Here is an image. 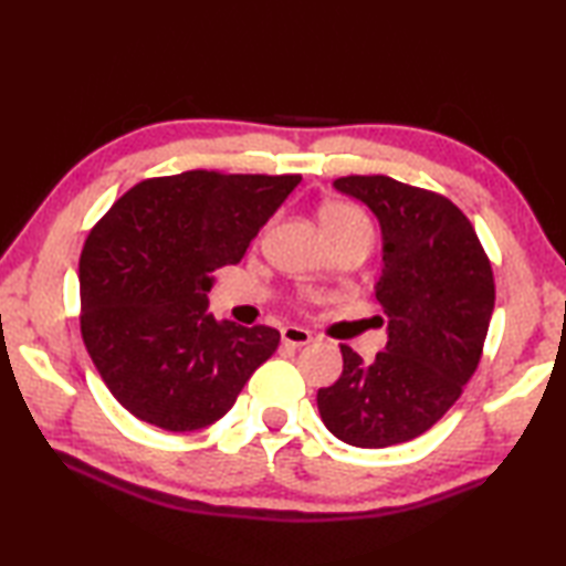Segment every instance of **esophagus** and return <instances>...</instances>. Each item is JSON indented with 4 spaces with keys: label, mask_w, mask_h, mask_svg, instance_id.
Wrapping results in <instances>:
<instances>
[{
    "label": "esophagus",
    "mask_w": 566,
    "mask_h": 566,
    "mask_svg": "<svg viewBox=\"0 0 566 566\" xmlns=\"http://www.w3.org/2000/svg\"><path fill=\"white\" fill-rule=\"evenodd\" d=\"M314 337H312V332L310 329H304V327H284L282 329V342L284 344H290V347H306V344H310Z\"/></svg>",
    "instance_id": "1"
}]
</instances>
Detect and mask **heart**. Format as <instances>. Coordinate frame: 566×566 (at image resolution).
Wrapping results in <instances>:
<instances>
[{"mask_svg":"<svg viewBox=\"0 0 566 566\" xmlns=\"http://www.w3.org/2000/svg\"><path fill=\"white\" fill-rule=\"evenodd\" d=\"M319 222H322V229H324V234H327V237L361 234V237L371 239L369 219L364 217L359 209H354L349 205H339V202L324 205L322 212H319Z\"/></svg>","mask_w":566,"mask_h":566,"instance_id":"heart-1","label":"heart"}]
</instances>
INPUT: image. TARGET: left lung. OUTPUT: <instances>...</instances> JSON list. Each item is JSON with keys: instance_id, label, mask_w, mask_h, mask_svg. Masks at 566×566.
Here are the masks:
<instances>
[{"instance_id": "left-lung-1", "label": "left lung", "mask_w": 566, "mask_h": 566, "mask_svg": "<svg viewBox=\"0 0 566 566\" xmlns=\"http://www.w3.org/2000/svg\"><path fill=\"white\" fill-rule=\"evenodd\" d=\"M334 189L379 222L375 294L387 347L364 361L342 344V377L317 391V407L342 442L381 449L424 434L462 395L490 329L494 276L474 227L447 197L385 175L342 177Z\"/></svg>"}]
</instances>
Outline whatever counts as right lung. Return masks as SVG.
<instances>
[{
  "mask_svg": "<svg viewBox=\"0 0 566 566\" xmlns=\"http://www.w3.org/2000/svg\"><path fill=\"white\" fill-rule=\"evenodd\" d=\"M300 181L205 169L145 179L92 229L80 260L82 337L134 417L167 432L214 424L276 352L280 332L219 322L207 294Z\"/></svg>",
  "mask_w": 566,
  "mask_h": 566,
  "instance_id": "1",
  "label": "right lung"
}]
</instances>
